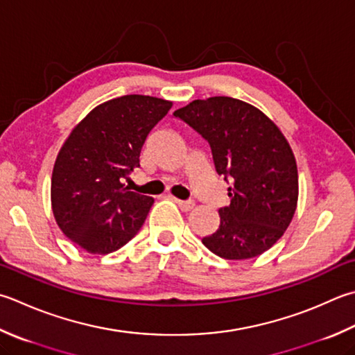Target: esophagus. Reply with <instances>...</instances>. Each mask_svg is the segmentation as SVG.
<instances>
[{"mask_svg":"<svg viewBox=\"0 0 355 355\" xmlns=\"http://www.w3.org/2000/svg\"><path fill=\"white\" fill-rule=\"evenodd\" d=\"M173 200H175V203L182 207V211H186V212L191 211L192 207L196 206V201L193 200H178V198H173Z\"/></svg>","mask_w":355,"mask_h":355,"instance_id":"obj_1","label":"esophagus"}]
</instances>
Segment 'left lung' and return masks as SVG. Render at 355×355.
Wrapping results in <instances>:
<instances>
[{
	"mask_svg": "<svg viewBox=\"0 0 355 355\" xmlns=\"http://www.w3.org/2000/svg\"><path fill=\"white\" fill-rule=\"evenodd\" d=\"M173 115L209 143L215 171L231 183V203L220 207V226L203 245L227 260L254 259L272 248L298 198L295 158L279 128L231 96L196 100Z\"/></svg>",
	"mask_w": 355,
	"mask_h": 355,
	"instance_id": "8db88e82",
	"label": "left lung"
}]
</instances>
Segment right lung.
<instances>
[{
	"mask_svg": "<svg viewBox=\"0 0 355 355\" xmlns=\"http://www.w3.org/2000/svg\"><path fill=\"white\" fill-rule=\"evenodd\" d=\"M171 101L124 95L96 106L62 144L52 173V211L69 240L90 254H110L140 231L154 198L123 184L149 132Z\"/></svg>",
	"mask_w": 355,
	"mask_h": 355,
	"instance_id": "add662e5",
	"label": "right lung"
}]
</instances>
